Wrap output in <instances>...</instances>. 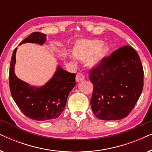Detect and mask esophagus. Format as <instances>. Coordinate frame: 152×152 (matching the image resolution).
Instances as JSON below:
<instances>
[{
	"label": "esophagus",
	"mask_w": 152,
	"mask_h": 152,
	"mask_svg": "<svg viewBox=\"0 0 152 152\" xmlns=\"http://www.w3.org/2000/svg\"><path fill=\"white\" fill-rule=\"evenodd\" d=\"M84 80V75L82 73H77L76 75V82H80Z\"/></svg>",
	"instance_id": "esophagus-1"
}]
</instances>
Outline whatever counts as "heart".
Here are the masks:
<instances>
[{
  "mask_svg": "<svg viewBox=\"0 0 152 152\" xmlns=\"http://www.w3.org/2000/svg\"><path fill=\"white\" fill-rule=\"evenodd\" d=\"M101 40H80L74 45L72 55L81 61L88 60L91 67L98 66L102 61L107 57L110 52L108 45H103Z\"/></svg>",
  "mask_w": 152,
  "mask_h": 152,
  "instance_id": "obj_1",
  "label": "heart"
}]
</instances>
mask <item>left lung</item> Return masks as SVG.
I'll return each mask as SVG.
<instances>
[{
  "label": "left lung",
  "instance_id": "obj_1",
  "mask_svg": "<svg viewBox=\"0 0 152 152\" xmlns=\"http://www.w3.org/2000/svg\"><path fill=\"white\" fill-rule=\"evenodd\" d=\"M143 68L140 57L130 46L116 50L89 72L93 84L91 106L102 120H117L127 116L143 88Z\"/></svg>",
  "mask_w": 152,
  "mask_h": 152
}]
</instances>
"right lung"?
Returning a JSON list of instances; mask_svg holds the SVG:
<instances>
[{
  "instance_id": "obj_1",
  "label": "right lung",
  "mask_w": 152,
  "mask_h": 152,
  "mask_svg": "<svg viewBox=\"0 0 152 152\" xmlns=\"http://www.w3.org/2000/svg\"><path fill=\"white\" fill-rule=\"evenodd\" d=\"M47 35L33 32L19 44L26 43L42 45ZM17 48L12 54L10 66V87L12 96L20 111L27 117L38 121L59 118L65 109L68 95L75 86V74L64 70L60 66L44 85L32 86L16 75L14 66Z\"/></svg>"
}]
</instances>
